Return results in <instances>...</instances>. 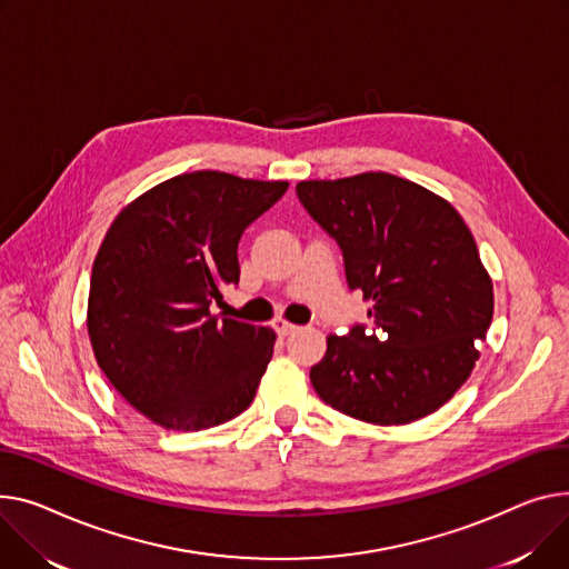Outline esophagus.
I'll list each match as a JSON object with an SVG mask.
<instances>
[{"mask_svg": "<svg viewBox=\"0 0 569 569\" xmlns=\"http://www.w3.org/2000/svg\"><path fill=\"white\" fill-rule=\"evenodd\" d=\"M272 327H274L277 333H281V336H288V333H292V331L297 329L292 322H288V320H283V318H277V320L272 322Z\"/></svg>", "mask_w": 569, "mask_h": 569, "instance_id": "obj_1", "label": "esophagus"}]
</instances>
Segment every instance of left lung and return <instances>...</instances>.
I'll use <instances>...</instances> for the list:
<instances>
[{"label": "left lung", "instance_id": "1", "mask_svg": "<svg viewBox=\"0 0 569 569\" xmlns=\"http://www.w3.org/2000/svg\"><path fill=\"white\" fill-rule=\"evenodd\" d=\"M297 197L343 251L370 327L331 333L311 385L333 409L375 426L419 421L469 380L495 290L469 226L411 180L368 171L301 180Z\"/></svg>", "mask_w": 569, "mask_h": 569}]
</instances>
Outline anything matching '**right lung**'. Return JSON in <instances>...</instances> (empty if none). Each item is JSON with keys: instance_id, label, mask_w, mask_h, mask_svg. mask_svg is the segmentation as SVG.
<instances>
[{"instance_id": "add662e5", "label": "right lung", "mask_w": 569, "mask_h": 569, "mask_svg": "<svg viewBox=\"0 0 569 569\" xmlns=\"http://www.w3.org/2000/svg\"><path fill=\"white\" fill-rule=\"evenodd\" d=\"M286 180L223 171L169 178L111 221L93 260L87 327L96 361L148 421L197 432L242 413L277 333L210 313L238 286V242Z\"/></svg>"}]
</instances>
